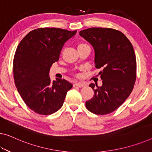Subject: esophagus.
Instances as JSON below:
<instances>
[{
    "label": "esophagus",
    "mask_w": 152,
    "mask_h": 152,
    "mask_svg": "<svg viewBox=\"0 0 152 152\" xmlns=\"http://www.w3.org/2000/svg\"><path fill=\"white\" fill-rule=\"evenodd\" d=\"M74 87H79V88H82L84 86V84L83 83H81V82H77V83H75L74 84Z\"/></svg>",
    "instance_id": "obj_1"
}]
</instances>
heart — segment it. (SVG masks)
<instances>
[{
    "label": "heart",
    "mask_w": 152,
    "mask_h": 152,
    "mask_svg": "<svg viewBox=\"0 0 152 152\" xmlns=\"http://www.w3.org/2000/svg\"><path fill=\"white\" fill-rule=\"evenodd\" d=\"M83 46H87V45H86V44H85V43H79L78 45L77 48H80V47H83Z\"/></svg>",
    "instance_id": "1"
}]
</instances>
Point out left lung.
<instances>
[{"instance_id": "8db88e82", "label": "left lung", "mask_w": 152, "mask_h": 152, "mask_svg": "<svg viewBox=\"0 0 152 152\" xmlns=\"http://www.w3.org/2000/svg\"><path fill=\"white\" fill-rule=\"evenodd\" d=\"M94 50L95 67L102 85L90 83L94 94L86 107L96 115L119 108L132 92L136 81L137 61L130 41L122 32L108 28H90L79 32Z\"/></svg>"}]
</instances>
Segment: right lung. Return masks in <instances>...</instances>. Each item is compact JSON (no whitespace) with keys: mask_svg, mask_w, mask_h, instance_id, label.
Returning a JSON list of instances; mask_svg holds the SVG:
<instances>
[{"mask_svg":"<svg viewBox=\"0 0 152 152\" xmlns=\"http://www.w3.org/2000/svg\"><path fill=\"white\" fill-rule=\"evenodd\" d=\"M77 30L40 28L26 35L16 49L13 77L17 90L26 104L41 115H50L61 108L73 85L68 81H51L50 67L58 61L65 42Z\"/></svg>","mask_w":152,"mask_h":152,"instance_id":"obj_1","label":"right lung"}]
</instances>
